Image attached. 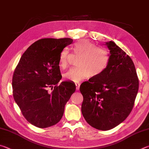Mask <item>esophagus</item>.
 <instances>
[{
  "mask_svg": "<svg viewBox=\"0 0 149 149\" xmlns=\"http://www.w3.org/2000/svg\"><path fill=\"white\" fill-rule=\"evenodd\" d=\"M75 86H76V90H79V87H80L79 83H75Z\"/></svg>",
  "mask_w": 149,
  "mask_h": 149,
  "instance_id": "1",
  "label": "esophagus"
}]
</instances>
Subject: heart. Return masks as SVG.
<instances>
[{"label":"heart","mask_w":149,"mask_h":149,"mask_svg":"<svg viewBox=\"0 0 149 149\" xmlns=\"http://www.w3.org/2000/svg\"><path fill=\"white\" fill-rule=\"evenodd\" d=\"M74 54L79 58L77 60V68L65 73L64 77L74 82H79L90 76L97 77L107 70L110 62V54L108 50L97 47L88 39H81L72 47ZM70 52L64 49L60 52L59 65L64 69L69 65Z\"/></svg>","instance_id":"heart-1"}]
</instances>
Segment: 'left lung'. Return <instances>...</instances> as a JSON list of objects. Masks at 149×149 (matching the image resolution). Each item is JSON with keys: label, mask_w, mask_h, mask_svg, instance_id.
Masks as SVG:
<instances>
[{"label": "left lung", "mask_w": 149, "mask_h": 149, "mask_svg": "<svg viewBox=\"0 0 149 149\" xmlns=\"http://www.w3.org/2000/svg\"><path fill=\"white\" fill-rule=\"evenodd\" d=\"M107 70L99 76L82 83L81 112L93 127L109 130L123 122L132 112L139 90L135 65L128 55L113 41Z\"/></svg>", "instance_id": "left-lung-1"}]
</instances>
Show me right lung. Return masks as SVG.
I'll list each match as a JSON object with an SVG mask.
<instances>
[{"label":"right lung","mask_w":149,"mask_h":149,"mask_svg":"<svg viewBox=\"0 0 149 149\" xmlns=\"http://www.w3.org/2000/svg\"><path fill=\"white\" fill-rule=\"evenodd\" d=\"M72 42L70 38L39 39L22 54L14 70L12 88L15 102L27 122L37 127L56 124L76 89L70 81L58 84L62 79L60 52ZM49 88L53 90L51 93Z\"/></svg>","instance_id":"1"}]
</instances>
